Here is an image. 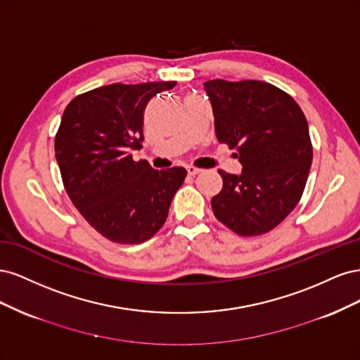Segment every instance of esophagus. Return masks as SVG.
Returning <instances> with one entry per match:
<instances>
[{
  "mask_svg": "<svg viewBox=\"0 0 360 360\" xmlns=\"http://www.w3.org/2000/svg\"><path fill=\"white\" fill-rule=\"evenodd\" d=\"M201 169L200 168H195V167H188V174L189 176H197V174H200Z\"/></svg>",
  "mask_w": 360,
  "mask_h": 360,
  "instance_id": "obj_1",
  "label": "esophagus"
}]
</instances>
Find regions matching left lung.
I'll use <instances>...</instances> for the list:
<instances>
[{
	"instance_id": "left-lung-1",
	"label": "left lung",
	"mask_w": 360,
	"mask_h": 360,
	"mask_svg": "<svg viewBox=\"0 0 360 360\" xmlns=\"http://www.w3.org/2000/svg\"><path fill=\"white\" fill-rule=\"evenodd\" d=\"M219 143L236 148L240 174L219 171L217 221L240 236L274 230L297 205L312 162L308 122L278 86L261 81L204 82Z\"/></svg>"
}]
</instances>
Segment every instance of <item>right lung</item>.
<instances>
[{
	"instance_id": "obj_1",
	"label": "right lung",
	"mask_w": 360,
	"mask_h": 360,
	"mask_svg": "<svg viewBox=\"0 0 360 360\" xmlns=\"http://www.w3.org/2000/svg\"><path fill=\"white\" fill-rule=\"evenodd\" d=\"M176 84L105 85L76 96L64 110L56 136L64 188L108 240L136 245L155 236L186 177L183 167L158 171L130 155L144 141L148 101Z\"/></svg>"
}]
</instances>
